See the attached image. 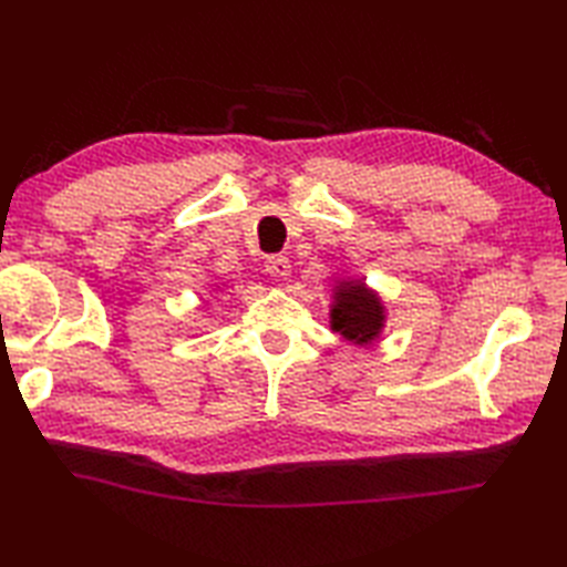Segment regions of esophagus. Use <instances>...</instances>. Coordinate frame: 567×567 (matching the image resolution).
Listing matches in <instances>:
<instances>
[{"label": "esophagus", "mask_w": 567, "mask_h": 567, "mask_svg": "<svg viewBox=\"0 0 567 567\" xmlns=\"http://www.w3.org/2000/svg\"><path fill=\"white\" fill-rule=\"evenodd\" d=\"M265 270H268V275L275 277V280H287V277H290V260L285 256H268V260H265Z\"/></svg>", "instance_id": "esophagus-1"}]
</instances>
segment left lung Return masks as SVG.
Returning <instances> with one entry per match:
<instances>
[{"label": "left lung", "instance_id": "left-lung-1", "mask_svg": "<svg viewBox=\"0 0 567 567\" xmlns=\"http://www.w3.org/2000/svg\"><path fill=\"white\" fill-rule=\"evenodd\" d=\"M336 305L331 309V329L339 331L346 341L351 343H370L375 341L382 323L384 309L380 297L368 290L363 282H341L336 287Z\"/></svg>", "mask_w": 567, "mask_h": 567}]
</instances>
